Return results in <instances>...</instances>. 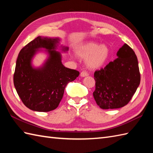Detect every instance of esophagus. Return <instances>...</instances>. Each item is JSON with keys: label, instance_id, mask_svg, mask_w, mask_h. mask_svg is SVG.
Wrapping results in <instances>:
<instances>
[{"label": "esophagus", "instance_id": "obj_1", "mask_svg": "<svg viewBox=\"0 0 153 153\" xmlns=\"http://www.w3.org/2000/svg\"><path fill=\"white\" fill-rule=\"evenodd\" d=\"M88 75H89V74H87V72H86V71H82V72H81L80 76H81V77H85V76H88Z\"/></svg>", "mask_w": 153, "mask_h": 153}]
</instances>
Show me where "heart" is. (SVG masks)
Instances as JSON below:
<instances>
[{"label": "heart", "instance_id": "obj_1", "mask_svg": "<svg viewBox=\"0 0 153 153\" xmlns=\"http://www.w3.org/2000/svg\"><path fill=\"white\" fill-rule=\"evenodd\" d=\"M77 56L85 59L87 66L90 69H98L105 64L110 57V49L106 45H99L93 41H87L76 48Z\"/></svg>", "mask_w": 153, "mask_h": 153}]
</instances>
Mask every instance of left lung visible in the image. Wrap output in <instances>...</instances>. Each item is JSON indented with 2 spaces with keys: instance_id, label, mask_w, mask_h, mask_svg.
<instances>
[{
  "instance_id": "8db88e82",
  "label": "left lung",
  "mask_w": 153,
  "mask_h": 153,
  "mask_svg": "<svg viewBox=\"0 0 153 153\" xmlns=\"http://www.w3.org/2000/svg\"><path fill=\"white\" fill-rule=\"evenodd\" d=\"M118 58L94 74L93 97L102 109L119 108L131 99L140 84L137 58L132 48L124 44L117 53Z\"/></svg>"
}]
</instances>
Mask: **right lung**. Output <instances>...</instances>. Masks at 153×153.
I'll use <instances>...</instances> for the list:
<instances>
[{
    "label": "right lung",
    "instance_id": "add662e5",
    "mask_svg": "<svg viewBox=\"0 0 153 153\" xmlns=\"http://www.w3.org/2000/svg\"><path fill=\"white\" fill-rule=\"evenodd\" d=\"M60 39L39 36L22 48L16 60L14 84L19 98L30 110L49 112L56 109L63 97L65 87L79 76L76 70L65 67L56 49ZM40 48L49 57L42 67L34 68L32 59ZM64 52L68 47L61 46Z\"/></svg>",
    "mask_w": 153,
    "mask_h": 153
}]
</instances>
